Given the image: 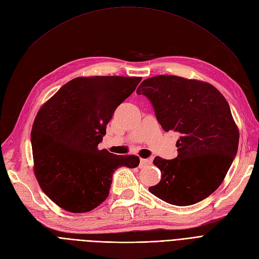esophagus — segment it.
<instances>
[{"instance_id":"esophagus-1","label":"esophagus","mask_w":259,"mask_h":259,"mask_svg":"<svg viewBox=\"0 0 259 259\" xmlns=\"http://www.w3.org/2000/svg\"><path fill=\"white\" fill-rule=\"evenodd\" d=\"M152 162V159H144L140 158V167H146V165L150 164Z\"/></svg>"}]
</instances>
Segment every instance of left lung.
<instances>
[{"instance_id":"obj_1","label":"left lung","mask_w":259,"mask_h":259,"mask_svg":"<svg viewBox=\"0 0 259 259\" xmlns=\"http://www.w3.org/2000/svg\"><path fill=\"white\" fill-rule=\"evenodd\" d=\"M165 131L181 134L178 157H155L160 182L149 188L177 206L198 203L218 189L236 156L239 132L221 92L208 82L175 75L144 79L137 89Z\"/></svg>"}]
</instances>
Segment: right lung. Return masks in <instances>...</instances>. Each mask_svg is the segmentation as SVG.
<instances>
[{
	"mask_svg": "<svg viewBox=\"0 0 259 259\" xmlns=\"http://www.w3.org/2000/svg\"><path fill=\"white\" fill-rule=\"evenodd\" d=\"M141 77H76L41 106L32 140L34 172L40 188L70 212H87L109 194L112 174L120 167L136 168L135 155L99 150L116 108Z\"/></svg>",
	"mask_w": 259,
	"mask_h": 259,
	"instance_id": "right-lung-1",
	"label": "right lung"
}]
</instances>
